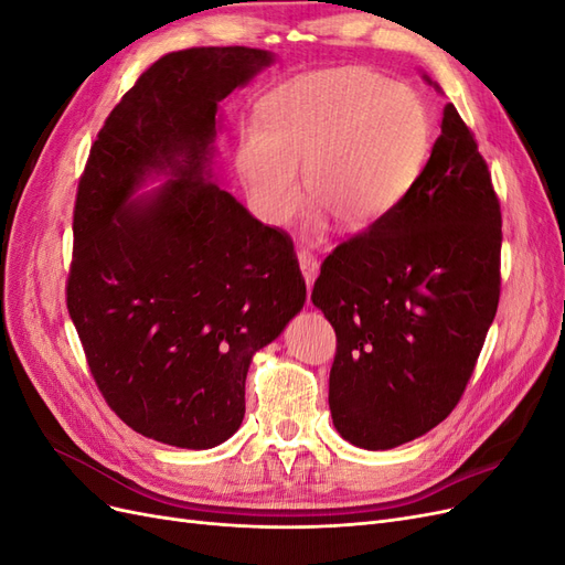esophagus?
Masks as SVG:
<instances>
[{"label": "esophagus", "mask_w": 565, "mask_h": 565, "mask_svg": "<svg viewBox=\"0 0 565 565\" xmlns=\"http://www.w3.org/2000/svg\"><path fill=\"white\" fill-rule=\"evenodd\" d=\"M297 259H299V268H301V273H303V280H306V285H313V280H316V276H318V270H320V264H318V259L313 254H309V252H299L297 254Z\"/></svg>", "instance_id": "34e87169"}]
</instances>
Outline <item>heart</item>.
Masks as SVG:
<instances>
[{"mask_svg": "<svg viewBox=\"0 0 565 565\" xmlns=\"http://www.w3.org/2000/svg\"><path fill=\"white\" fill-rule=\"evenodd\" d=\"M235 146V169L252 210L285 226L306 195L347 231H365L413 191L429 156L431 119L405 84L367 71L332 67L287 79Z\"/></svg>", "mask_w": 565, "mask_h": 565, "instance_id": "obj_1", "label": "heart"}]
</instances>
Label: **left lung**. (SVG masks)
<instances>
[{"instance_id": "left-lung-1", "label": "left lung", "mask_w": 565, "mask_h": 565, "mask_svg": "<svg viewBox=\"0 0 565 565\" xmlns=\"http://www.w3.org/2000/svg\"><path fill=\"white\" fill-rule=\"evenodd\" d=\"M500 249L488 164L448 104L413 191L341 243L313 285L337 334L330 413L341 438L388 450L452 413L498 313Z\"/></svg>"}]
</instances>
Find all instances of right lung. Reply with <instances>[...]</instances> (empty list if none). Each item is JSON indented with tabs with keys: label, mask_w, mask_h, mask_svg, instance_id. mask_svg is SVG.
<instances>
[{
	"label": "right lung",
	"mask_w": 565,
	"mask_h": 565,
	"mask_svg": "<svg viewBox=\"0 0 565 565\" xmlns=\"http://www.w3.org/2000/svg\"><path fill=\"white\" fill-rule=\"evenodd\" d=\"M270 63L249 46L162 56L113 108L79 179L67 311L113 413L167 446L207 450L241 429L252 355L306 301L289 235L212 174L218 100Z\"/></svg>",
	"instance_id": "right-lung-1"
}]
</instances>
